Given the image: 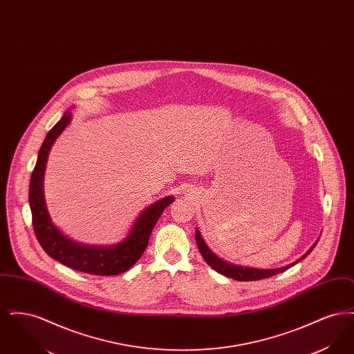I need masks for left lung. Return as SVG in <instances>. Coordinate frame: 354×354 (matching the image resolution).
<instances>
[{
    "label": "left lung",
    "instance_id": "left-lung-1",
    "mask_svg": "<svg viewBox=\"0 0 354 354\" xmlns=\"http://www.w3.org/2000/svg\"><path fill=\"white\" fill-rule=\"evenodd\" d=\"M195 239H196V245L199 248V251L202 253L203 259L207 261V264L212 268V270L219 272L221 274L231 277L237 281H254V280H261V279H267L272 277L277 273H281L284 270H289L290 267L296 266L297 263H300L304 260L309 253L313 251V248L316 247L319 239L313 243V245L308 250V252H305L300 259H297L296 261L288 264L286 267H280V268H270V270H261V268H252V267H243V266H237L232 264L224 259L219 257L216 253L212 252V250L205 244L204 239H203L199 230L195 231Z\"/></svg>",
    "mask_w": 354,
    "mask_h": 354
}]
</instances>
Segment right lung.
Listing matches in <instances>:
<instances>
[{
  "label": "right lung",
  "mask_w": 354,
  "mask_h": 354,
  "mask_svg": "<svg viewBox=\"0 0 354 354\" xmlns=\"http://www.w3.org/2000/svg\"><path fill=\"white\" fill-rule=\"evenodd\" d=\"M70 120L71 113L66 111L48 133L38 152L29 185L34 232L44 251L68 268L98 276L120 274L130 270L140 259L147 248L153 225L175 198L169 195L146 207L135 219L127 236L113 245H88L65 235L51 221L48 212L44 195V176L51 146L68 127Z\"/></svg>",
  "instance_id": "add662e5"
}]
</instances>
